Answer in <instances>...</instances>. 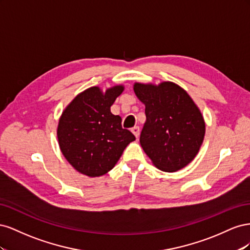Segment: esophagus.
I'll return each mask as SVG.
<instances>
[{"label":"esophagus","instance_id":"obj_1","mask_svg":"<svg viewBox=\"0 0 250 250\" xmlns=\"http://www.w3.org/2000/svg\"><path fill=\"white\" fill-rule=\"evenodd\" d=\"M131 132L134 134V137L139 139L140 137V127L139 126H134L133 128H131Z\"/></svg>","mask_w":250,"mask_h":250}]
</instances>
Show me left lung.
<instances>
[{"mask_svg":"<svg viewBox=\"0 0 250 250\" xmlns=\"http://www.w3.org/2000/svg\"><path fill=\"white\" fill-rule=\"evenodd\" d=\"M133 90L145 104L146 122L140 143L153 165L165 172L185 168L197 155L206 123L197 105L175 83L135 82Z\"/></svg>","mask_w":250,"mask_h":250,"instance_id":"8db88e82","label":"left lung"}]
</instances>
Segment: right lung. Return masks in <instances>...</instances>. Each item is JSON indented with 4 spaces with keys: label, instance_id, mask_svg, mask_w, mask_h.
Returning a JSON list of instances; mask_svg holds the SVG:
<instances>
[{
    "label": "right lung",
    "instance_id": "1",
    "mask_svg": "<svg viewBox=\"0 0 250 250\" xmlns=\"http://www.w3.org/2000/svg\"><path fill=\"white\" fill-rule=\"evenodd\" d=\"M124 90L123 85L85 89L74 98L59 119L57 138L60 150L74 169L89 177L110 171L124 149L135 140L122 128V119L110 106Z\"/></svg>",
    "mask_w": 250,
    "mask_h": 250
}]
</instances>
